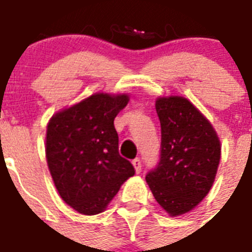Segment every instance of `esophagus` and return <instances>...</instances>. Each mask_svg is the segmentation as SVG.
<instances>
[{"label": "esophagus", "instance_id": "obj_1", "mask_svg": "<svg viewBox=\"0 0 252 252\" xmlns=\"http://www.w3.org/2000/svg\"><path fill=\"white\" fill-rule=\"evenodd\" d=\"M132 165H133L136 173L141 172V161H140V158H134V160L132 161Z\"/></svg>", "mask_w": 252, "mask_h": 252}]
</instances>
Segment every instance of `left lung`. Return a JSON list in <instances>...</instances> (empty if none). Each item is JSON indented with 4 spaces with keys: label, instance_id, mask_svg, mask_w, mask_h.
<instances>
[{
    "label": "left lung",
    "instance_id": "left-lung-1",
    "mask_svg": "<svg viewBox=\"0 0 252 252\" xmlns=\"http://www.w3.org/2000/svg\"><path fill=\"white\" fill-rule=\"evenodd\" d=\"M161 157L147 184L157 203L170 217L198 206L210 191L220 161V141L207 118L186 97L160 96Z\"/></svg>",
    "mask_w": 252,
    "mask_h": 252
}]
</instances>
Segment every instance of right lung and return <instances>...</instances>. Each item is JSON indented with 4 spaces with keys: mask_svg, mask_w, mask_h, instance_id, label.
<instances>
[{
    "mask_svg": "<svg viewBox=\"0 0 252 252\" xmlns=\"http://www.w3.org/2000/svg\"><path fill=\"white\" fill-rule=\"evenodd\" d=\"M129 94L96 92L58 111L46 129V160L54 185L64 202L83 216L108 207L122 185L134 174L119 155L113 126Z\"/></svg>",
    "mask_w": 252,
    "mask_h": 252,
    "instance_id": "obj_1",
    "label": "right lung"
}]
</instances>
